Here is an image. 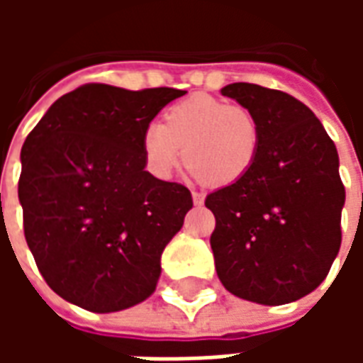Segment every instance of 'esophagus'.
Here are the masks:
<instances>
[{
  "label": "esophagus",
  "mask_w": 363,
  "mask_h": 363,
  "mask_svg": "<svg viewBox=\"0 0 363 363\" xmlns=\"http://www.w3.org/2000/svg\"><path fill=\"white\" fill-rule=\"evenodd\" d=\"M192 202H194V206H202L204 204V194L202 192H192Z\"/></svg>",
  "instance_id": "esophagus-1"
}]
</instances>
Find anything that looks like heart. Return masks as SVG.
I'll return each instance as SVG.
<instances>
[{
    "label": "heart",
    "instance_id": "1",
    "mask_svg": "<svg viewBox=\"0 0 363 363\" xmlns=\"http://www.w3.org/2000/svg\"><path fill=\"white\" fill-rule=\"evenodd\" d=\"M142 150L150 171L159 179H169L184 153L194 179L229 186L245 179L257 163L259 120L251 111L218 96L192 95L173 104L163 124L143 130Z\"/></svg>",
    "mask_w": 363,
    "mask_h": 363
}]
</instances>
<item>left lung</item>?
Instances as JSON below:
<instances>
[{
	"label": "left lung",
	"instance_id": "left-lung-1",
	"mask_svg": "<svg viewBox=\"0 0 363 363\" xmlns=\"http://www.w3.org/2000/svg\"><path fill=\"white\" fill-rule=\"evenodd\" d=\"M221 95L259 120L260 150L245 179L206 198L216 270L241 299L291 303L319 288L340 249L338 151L296 96L252 83L225 85Z\"/></svg>",
	"mask_w": 363,
	"mask_h": 363
}]
</instances>
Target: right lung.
Masks as SVG:
<instances>
[{
    "instance_id": "obj_1",
    "label": "right lung",
    "mask_w": 363,
    "mask_h": 363,
    "mask_svg": "<svg viewBox=\"0 0 363 363\" xmlns=\"http://www.w3.org/2000/svg\"><path fill=\"white\" fill-rule=\"evenodd\" d=\"M186 93L89 83L60 96L21 150L25 239L46 284L69 303L114 313L155 291L161 255L192 196L145 171L143 130Z\"/></svg>"
}]
</instances>
